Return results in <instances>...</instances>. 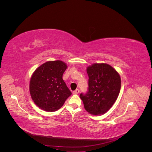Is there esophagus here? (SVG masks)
<instances>
[{
    "instance_id": "1",
    "label": "esophagus",
    "mask_w": 152,
    "mask_h": 152,
    "mask_svg": "<svg viewBox=\"0 0 152 152\" xmlns=\"http://www.w3.org/2000/svg\"><path fill=\"white\" fill-rule=\"evenodd\" d=\"M79 92H80V91H79V89H76L75 91H74L73 92V93L74 94H78L79 93Z\"/></svg>"
}]
</instances>
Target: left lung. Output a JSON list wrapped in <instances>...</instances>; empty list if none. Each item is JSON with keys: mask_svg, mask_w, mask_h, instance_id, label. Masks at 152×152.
<instances>
[{"mask_svg": "<svg viewBox=\"0 0 152 152\" xmlns=\"http://www.w3.org/2000/svg\"><path fill=\"white\" fill-rule=\"evenodd\" d=\"M89 76L88 91L80 98L87 112L103 115L117 100L121 87L120 75L107 63H94L87 68Z\"/></svg>", "mask_w": 152, "mask_h": 152, "instance_id": "8db88e82", "label": "left lung"}]
</instances>
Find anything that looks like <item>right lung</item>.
Wrapping results in <instances>:
<instances>
[{"label": "right lung", "mask_w": 152, "mask_h": 152, "mask_svg": "<svg viewBox=\"0 0 152 152\" xmlns=\"http://www.w3.org/2000/svg\"><path fill=\"white\" fill-rule=\"evenodd\" d=\"M66 68V63L62 61H49L33 73L30 81V93L38 107L46 112H55L72 94L63 80Z\"/></svg>", "instance_id": "1"}]
</instances>
